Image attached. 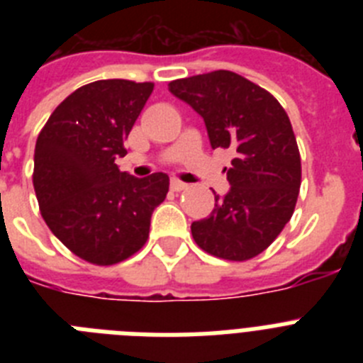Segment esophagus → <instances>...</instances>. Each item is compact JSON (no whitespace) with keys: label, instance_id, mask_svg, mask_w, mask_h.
Returning a JSON list of instances; mask_svg holds the SVG:
<instances>
[{"label":"esophagus","instance_id":"obj_1","mask_svg":"<svg viewBox=\"0 0 363 363\" xmlns=\"http://www.w3.org/2000/svg\"><path fill=\"white\" fill-rule=\"evenodd\" d=\"M189 187V184H185V182H179V179H171V189L172 191H185V189Z\"/></svg>","mask_w":363,"mask_h":363}]
</instances>
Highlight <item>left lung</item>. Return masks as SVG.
Returning a JSON list of instances; mask_svg holds the SVG:
<instances>
[{
    "mask_svg": "<svg viewBox=\"0 0 363 363\" xmlns=\"http://www.w3.org/2000/svg\"><path fill=\"white\" fill-rule=\"evenodd\" d=\"M169 91L203 118L213 149H233L230 189L214 192V209L191 233L209 255L233 262L264 252L294 213L301 184L300 150L278 99L230 70L174 79Z\"/></svg>",
    "mask_w": 363,
    "mask_h": 363,
    "instance_id": "obj_1",
    "label": "left lung"
}]
</instances>
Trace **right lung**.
<instances>
[{
	"mask_svg": "<svg viewBox=\"0 0 363 363\" xmlns=\"http://www.w3.org/2000/svg\"><path fill=\"white\" fill-rule=\"evenodd\" d=\"M152 83L99 79L57 105L34 150V191L41 216L67 249L89 264L123 262L145 245L152 211L165 200L169 176L136 178L114 160Z\"/></svg>",
	"mask_w": 363,
	"mask_h": 363,
	"instance_id": "add662e5",
	"label": "right lung"
}]
</instances>
